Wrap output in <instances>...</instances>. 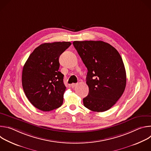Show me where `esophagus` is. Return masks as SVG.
Wrapping results in <instances>:
<instances>
[{"label": "esophagus", "mask_w": 151, "mask_h": 151, "mask_svg": "<svg viewBox=\"0 0 151 151\" xmlns=\"http://www.w3.org/2000/svg\"><path fill=\"white\" fill-rule=\"evenodd\" d=\"M77 85V83H72V85H71V86H72V88H75V87H76V86Z\"/></svg>", "instance_id": "1"}]
</instances>
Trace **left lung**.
<instances>
[{
    "instance_id": "left-lung-1",
    "label": "left lung",
    "mask_w": 151,
    "mask_h": 151,
    "mask_svg": "<svg viewBox=\"0 0 151 151\" xmlns=\"http://www.w3.org/2000/svg\"><path fill=\"white\" fill-rule=\"evenodd\" d=\"M73 44L88 70L89 93L83 99L84 106L93 112L107 111L125 88L126 72L120 54L103 41H74Z\"/></svg>"
}]
</instances>
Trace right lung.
I'll return each mask as SVG.
<instances>
[{
  "instance_id": "add662e5",
  "label": "right lung",
  "mask_w": 151,
  "mask_h": 151,
  "mask_svg": "<svg viewBox=\"0 0 151 151\" xmlns=\"http://www.w3.org/2000/svg\"><path fill=\"white\" fill-rule=\"evenodd\" d=\"M70 42L45 43L29 55L22 72V85L30 102L37 109L50 111L60 107L66 87L58 71L60 55Z\"/></svg>"
}]
</instances>
